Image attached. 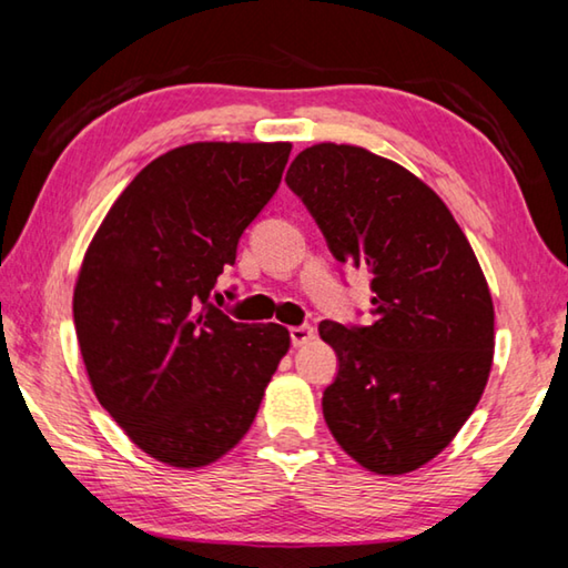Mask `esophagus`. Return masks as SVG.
Listing matches in <instances>:
<instances>
[{
	"label": "esophagus",
	"mask_w": 568,
	"mask_h": 568,
	"mask_svg": "<svg viewBox=\"0 0 568 568\" xmlns=\"http://www.w3.org/2000/svg\"><path fill=\"white\" fill-rule=\"evenodd\" d=\"M315 338V328L313 325H307V323H303V325H293L291 328V343L295 345H305V343H311Z\"/></svg>",
	"instance_id": "obj_1"
}]
</instances>
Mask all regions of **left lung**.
Returning <instances> with one entry per match:
<instances>
[{
    "mask_svg": "<svg viewBox=\"0 0 568 568\" xmlns=\"http://www.w3.org/2000/svg\"><path fill=\"white\" fill-rule=\"evenodd\" d=\"M285 182L335 261L371 275V325H318L338 355L325 423L361 466L416 470L454 440L491 373L494 303L474 250L426 182L363 148H307Z\"/></svg>",
    "mask_w": 568,
    "mask_h": 568,
    "instance_id": "1",
    "label": "left lung"
}]
</instances>
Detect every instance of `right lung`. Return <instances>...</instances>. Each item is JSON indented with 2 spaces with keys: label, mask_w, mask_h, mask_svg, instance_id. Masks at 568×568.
Here are the masks:
<instances>
[{
  "label": "right lung",
  "mask_w": 568,
  "mask_h": 568,
  "mask_svg": "<svg viewBox=\"0 0 568 568\" xmlns=\"http://www.w3.org/2000/svg\"><path fill=\"white\" fill-rule=\"evenodd\" d=\"M287 155V142L170 150L124 187L84 255L72 311L94 396L162 464L227 454L291 345L283 325L235 323L210 303Z\"/></svg>",
  "instance_id": "right-lung-1"
}]
</instances>
